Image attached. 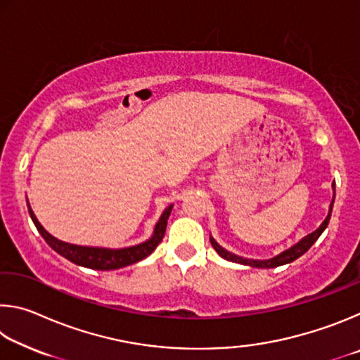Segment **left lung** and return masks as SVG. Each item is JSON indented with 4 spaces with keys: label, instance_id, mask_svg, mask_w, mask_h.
<instances>
[{
    "label": "left lung",
    "instance_id": "8db88e82",
    "mask_svg": "<svg viewBox=\"0 0 360 360\" xmlns=\"http://www.w3.org/2000/svg\"><path fill=\"white\" fill-rule=\"evenodd\" d=\"M333 191H335V186H333ZM332 206H333V200H332V203H330V210H328V214H327V217H326V221L321 224V227H319L318 230H314L313 233L307 235L302 241H298L295 246H292L290 249H288V251L281 252V254L276 255V257H273V259H268V260H249V259H243V257H238V255H235V254H231V252H229V251H225V249L219 246L217 243H216L214 240H212V238H210V240H211V245H212V248L216 249V252H217L219 255H221V257L227 259V260H230V262H236V264L251 265V266H255V268H275V266H279V265L290 264V262H294L295 259H298V257H300V255H303L304 252H307L308 249L313 246V243L319 238L322 231L326 230L328 221H330Z\"/></svg>",
    "mask_w": 360,
    "mask_h": 360
}]
</instances>
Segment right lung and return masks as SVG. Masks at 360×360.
I'll return each instance as SVG.
<instances>
[{"label": "right lung", "instance_id": "obj_1", "mask_svg": "<svg viewBox=\"0 0 360 360\" xmlns=\"http://www.w3.org/2000/svg\"><path fill=\"white\" fill-rule=\"evenodd\" d=\"M172 208L173 205L168 206V208L163 211V214L160 216V219H158V222L155 225L154 235H152L150 240L144 241L138 246H131L125 249H105V248L76 246V245H70V243L53 238V236L49 233L47 230H44V227L38 222L34 212L28 205V211H30V216H32V221L34 222L36 229H38V231L42 235V238L46 240L47 245L60 255H63L65 259L72 262V264L94 268V270H117V268L131 265L135 264V262H139L144 257H148V255L158 246V243L163 240V235H165V230H167V221L169 217V212H172Z\"/></svg>", "mask_w": 360, "mask_h": 360}]
</instances>
